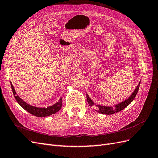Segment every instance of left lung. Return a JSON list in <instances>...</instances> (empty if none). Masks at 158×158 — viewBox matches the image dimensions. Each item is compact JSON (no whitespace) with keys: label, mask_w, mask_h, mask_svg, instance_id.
Instances as JSON below:
<instances>
[{"label":"left lung","mask_w":158,"mask_h":158,"mask_svg":"<svg viewBox=\"0 0 158 158\" xmlns=\"http://www.w3.org/2000/svg\"><path fill=\"white\" fill-rule=\"evenodd\" d=\"M140 85V82L138 84L135 90L132 92V94L131 95L130 97H129L128 99L124 100L123 102L115 105L114 107H108V106H100V105H96L92 99H91V98L89 97L88 94H86V98H87L88 104L90 107H94L95 108H96V109H95V111H98L99 113L104 114H113L115 113L121 111V110L127 107L128 105L130 104L134 99H135L136 95L138 93V89H139Z\"/></svg>","instance_id":"obj_1"}]
</instances>
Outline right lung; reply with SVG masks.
I'll return each mask as SVG.
<instances>
[{
  "instance_id": "1",
  "label": "right lung",
  "mask_w": 158,
  "mask_h": 158,
  "mask_svg": "<svg viewBox=\"0 0 158 158\" xmlns=\"http://www.w3.org/2000/svg\"><path fill=\"white\" fill-rule=\"evenodd\" d=\"M10 84L13 94L18 103L20 105L23 109H25L26 111L29 112L30 113L33 114V115L38 117H48L51 115V114L56 113V112H58L62 107V99H63L62 98H60L59 102H57L56 103L52 105V106H49L47 107H37L31 106V105L28 104L27 103L23 101V100L19 97L18 95H16V92L14 88L12 82H10Z\"/></svg>"
}]
</instances>
